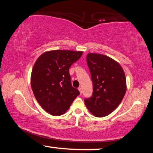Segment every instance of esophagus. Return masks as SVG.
Listing matches in <instances>:
<instances>
[{
	"label": "esophagus",
	"mask_w": 153,
	"mask_h": 153,
	"mask_svg": "<svg viewBox=\"0 0 153 153\" xmlns=\"http://www.w3.org/2000/svg\"><path fill=\"white\" fill-rule=\"evenodd\" d=\"M78 90H79V92H80V94H82V88L79 87V88H78Z\"/></svg>",
	"instance_id": "obj_1"
}]
</instances>
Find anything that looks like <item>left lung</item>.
Masks as SVG:
<instances>
[{
	"label": "left lung",
	"instance_id": "8db88e82",
	"mask_svg": "<svg viewBox=\"0 0 153 153\" xmlns=\"http://www.w3.org/2000/svg\"><path fill=\"white\" fill-rule=\"evenodd\" d=\"M86 61L93 93L91 97L85 99V105L95 117H105L117 108L125 96V73L118 62L101 54L88 53Z\"/></svg>",
	"mask_w": 153,
	"mask_h": 153
}]
</instances>
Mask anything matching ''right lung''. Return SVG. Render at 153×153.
<instances>
[{
    "instance_id": "add662e5",
    "label": "right lung",
    "mask_w": 153,
    "mask_h": 153,
    "mask_svg": "<svg viewBox=\"0 0 153 153\" xmlns=\"http://www.w3.org/2000/svg\"><path fill=\"white\" fill-rule=\"evenodd\" d=\"M82 54V51H50L36 61L31 86L36 99L46 112L54 116L63 115L79 94V90L71 86L69 69Z\"/></svg>"
}]
</instances>
